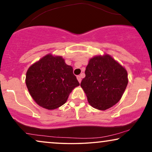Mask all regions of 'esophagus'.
<instances>
[{
    "label": "esophagus",
    "instance_id": "1",
    "mask_svg": "<svg viewBox=\"0 0 152 152\" xmlns=\"http://www.w3.org/2000/svg\"><path fill=\"white\" fill-rule=\"evenodd\" d=\"M77 79H78V82H79V83L81 82V77H80V76H77Z\"/></svg>",
    "mask_w": 152,
    "mask_h": 152
}]
</instances>
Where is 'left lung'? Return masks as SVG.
Here are the masks:
<instances>
[{
	"label": "left lung",
	"instance_id": "left-lung-1",
	"mask_svg": "<svg viewBox=\"0 0 152 152\" xmlns=\"http://www.w3.org/2000/svg\"><path fill=\"white\" fill-rule=\"evenodd\" d=\"M80 86L93 108L106 110L121 98L128 79L126 69L109 55L95 56L86 66Z\"/></svg>",
	"mask_w": 152,
	"mask_h": 152
}]
</instances>
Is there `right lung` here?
Listing matches in <instances>:
<instances>
[{
    "mask_svg": "<svg viewBox=\"0 0 152 152\" xmlns=\"http://www.w3.org/2000/svg\"><path fill=\"white\" fill-rule=\"evenodd\" d=\"M26 85L31 96L39 106L55 109L66 102L79 83L61 56L48 54L28 69Z\"/></svg>",
    "mask_w": 152,
    "mask_h": 152,
    "instance_id": "obj_1",
    "label": "right lung"
}]
</instances>
